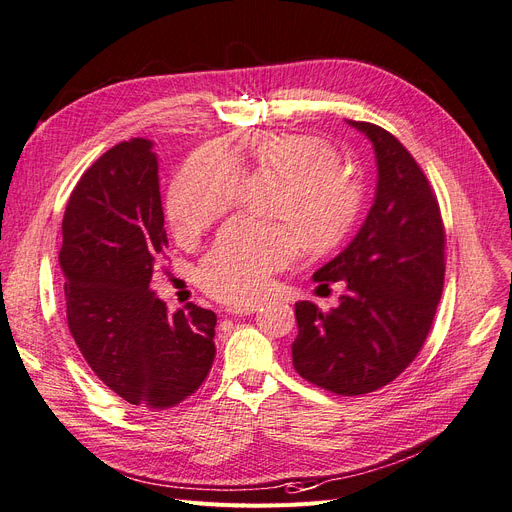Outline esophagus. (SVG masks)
<instances>
[{"mask_svg":"<svg viewBox=\"0 0 512 512\" xmlns=\"http://www.w3.org/2000/svg\"><path fill=\"white\" fill-rule=\"evenodd\" d=\"M259 306L261 304H257V301H244V304H234V306H230L227 308V312L230 314H255L257 310H259Z\"/></svg>","mask_w":512,"mask_h":512,"instance_id":"esophagus-1","label":"esophagus"}]
</instances>
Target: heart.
I'll use <instances>...</instances> for the list:
<instances>
[{
    "mask_svg": "<svg viewBox=\"0 0 512 512\" xmlns=\"http://www.w3.org/2000/svg\"><path fill=\"white\" fill-rule=\"evenodd\" d=\"M339 162L327 141L297 132H255L236 145L196 151L168 192L166 213L177 240H194L236 202L244 168L282 179L276 215L287 219H234L200 261L202 289L227 304H242L297 259L299 233L312 251H327L342 240L361 213L363 183Z\"/></svg>",
    "mask_w": 512,
    "mask_h": 512,
    "instance_id": "1",
    "label": "heart"
}]
</instances>
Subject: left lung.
Here are the masks:
<instances>
[{"label":"left lung","mask_w":512,"mask_h":512,"mask_svg":"<svg viewBox=\"0 0 512 512\" xmlns=\"http://www.w3.org/2000/svg\"><path fill=\"white\" fill-rule=\"evenodd\" d=\"M371 141L377 185L369 215L346 249L314 272L344 280L339 306L323 312L297 301L293 367L335 394H367L401 375L432 327L443 293L445 230L437 196L401 141L348 120Z\"/></svg>","instance_id":"8db88e82"}]
</instances>
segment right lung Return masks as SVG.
<instances>
[{"mask_svg": "<svg viewBox=\"0 0 512 512\" xmlns=\"http://www.w3.org/2000/svg\"><path fill=\"white\" fill-rule=\"evenodd\" d=\"M147 139L111 147L75 185L59 253L67 325L90 369L130 405L177 407L215 361L217 316L168 312L151 291L168 240L158 156Z\"/></svg>", "mask_w": 512, "mask_h": 512, "instance_id": "1", "label": "right lung"}]
</instances>
